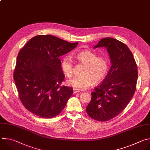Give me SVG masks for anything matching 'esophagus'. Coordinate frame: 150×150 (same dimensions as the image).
Masks as SVG:
<instances>
[{"label": "esophagus", "instance_id": "34e87169", "mask_svg": "<svg viewBox=\"0 0 150 150\" xmlns=\"http://www.w3.org/2000/svg\"><path fill=\"white\" fill-rule=\"evenodd\" d=\"M79 92V90H77L76 89H74V94H77Z\"/></svg>", "mask_w": 150, "mask_h": 150}]
</instances>
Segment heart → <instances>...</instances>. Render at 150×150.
I'll use <instances>...</instances> for the list:
<instances>
[{"label": "heart", "instance_id": "obj_1", "mask_svg": "<svg viewBox=\"0 0 150 150\" xmlns=\"http://www.w3.org/2000/svg\"><path fill=\"white\" fill-rule=\"evenodd\" d=\"M75 57L78 63L83 67L81 71V75L74 76L67 81L69 86L77 90L87 89L93 83L94 85L100 83L108 74L109 62L107 58L98 57L96 53L89 50L77 53ZM61 68L67 77H71L74 72V62L72 59L68 56L63 57Z\"/></svg>", "mask_w": 150, "mask_h": 150}]
</instances>
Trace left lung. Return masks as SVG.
I'll return each instance as SVG.
<instances>
[{"label": "left lung", "instance_id": "1", "mask_svg": "<svg viewBox=\"0 0 150 150\" xmlns=\"http://www.w3.org/2000/svg\"><path fill=\"white\" fill-rule=\"evenodd\" d=\"M105 47L112 66L108 74L91 93L86 111L100 122L108 121L119 115L132 99L138 79L134 57L123 42L111 37L101 39L94 48Z\"/></svg>", "mask_w": 150, "mask_h": 150}]
</instances>
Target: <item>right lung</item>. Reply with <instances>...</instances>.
<instances>
[{
	"mask_svg": "<svg viewBox=\"0 0 150 150\" xmlns=\"http://www.w3.org/2000/svg\"><path fill=\"white\" fill-rule=\"evenodd\" d=\"M78 44L52 35H38L20 50L13 79L19 99L28 111L42 118H52L65 108L74 91L61 85L65 75L59 57Z\"/></svg>",
	"mask_w": 150,
	"mask_h": 150,
	"instance_id": "right-lung-1",
	"label": "right lung"
}]
</instances>
